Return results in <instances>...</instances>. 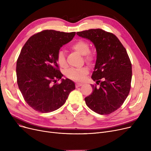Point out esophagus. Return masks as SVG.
Listing matches in <instances>:
<instances>
[{"label": "esophagus", "mask_w": 151, "mask_h": 151, "mask_svg": "<svg viewBox=\"0 0 151 151\" xmlns=\"http://www.w3.org/2000/svg\"><path fill=\"white\" fill-rule=\"evenodd\" d=\"M83 86V84L82 83H76V88H79V87L80 86Z\"/></svg>", "instance_id": "1"}]
</instances>
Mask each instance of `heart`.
Wrapping results in <instances>:
<instances>
[{"label":"heart","instance_id":"b5f03b06","mask_svg":"<svg viewBox=\"0 0 151 151\" xmlns=\"http://www.w3.org/2000/svg\"><path fill=\"white\" fill-rule=\"evenodd\" d=\"M71 48L76 51L79 54L85 56V60L87 62H91L93 59V55L89 52L90 46L86 41L78 40L73 43L71 46ZM57 61L58 64L61 67H65L67 66V62L65 59V53L62 50H60L58 52ZM88 69L86 67H83L81 68H70L66 73L67 76L76 81L83 80L84 76L88 73Z\"/></svg>","mask_w":151,"mask_h":151}]
</instances>
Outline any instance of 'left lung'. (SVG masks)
Wrapping results in <instances>:
<instances>
[{
  "label": "left lung",
  "instance_id": "obj_1",
  "mask_svg": "<svg viewBox=\"0 0 151 151\" xmlns=\"http://www.w3.org/2000/svg\"><path fill=\"white\" fill-rule=\"evenodd\" d=\"M76 34L90 40L97 57L92 79L99 87L91 84L93 91L84 100L91 109L108 114L119 108L127 97L132 81V64L125 47L113 34L89 29Z\"/></svg>",
  "mask_w": 151,
  "mask_h": 151
}]
</instances>
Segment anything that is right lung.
Wrapping results in <instances>:
<instances>
[{
    "label": "right lung",
    "instance_id": "1",
    "mask_svg": "<svg viewBox=\"0 0 151 151\" xmlns=\"http://www.w3.org/2000/svg\"><path fill=\"white\" fill-rule=\"evenodd\" d=\"M76 32L45 30L29 38L17 62V83L27 104L37 111H54L65 104L75 89L73 81L62 79L58 54L73 38ZM61 79L60 84H55Z\"/></svg>",
    "mask_w": 151,
    "mask_h": 151
}]
</instances>
